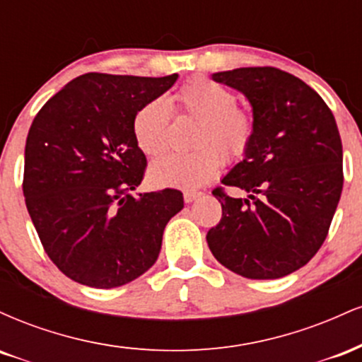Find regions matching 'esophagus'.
<instances>
[{
	"mask_svg": "<svg viewBox=\"0 0 362 362\" xmlns=\"http://www.w3.org/2000/svg\"><path fill=\"white\" fill-rule=\"evenodd\" d=\"M197 197H201V192H194V190H187V192H184V201L187 204H190V202L195 201Z\"/></svg>",
	"mask_w": 362,
	"mask_h": 362,
	"instance_id": "esophagus-1",
	"label": "esophagus"
}]
</instances>
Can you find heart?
<instances>
[{
	"label": "heart",
	"instance_id": "b5f03b06",
	"mask_svg": "<svg viewBox=\"0 0 362 362\" xmlns=\"http://www.w3.org/2000/svg\"><path fill=\"white\" fill-rule=\"evenodd\" d=\"M178 114L197 120L192 153H172L148 170L151 184L173 189H197L214 177L223 163H235L250 148L255 120L236 107L233 91L209 78H192L172 97ZM132 134L146 156H158L168 146L170 110L163 98L144 103L132 119Z\"/></svg>",
	"mask_w": 362,
	"mask_h": 362
}]
</instances>
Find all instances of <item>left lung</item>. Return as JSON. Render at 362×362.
<instances>
[{"label": "left lung", "instance_id": "left-lung-1", "mask_svg": "<svg viewBox=\"0 0 362 362\" xmlns=\"http://www.w3.org/2000/svg\"><path fill=\"white\" fill-rule=\"evenodd\" d=\"M252 105L255 134L223 184L247 199L213 190L221 202L207 245L219 264L247 279H279L313 259L342 194V141L334 114L305 81L277 68L214 73Z\"/></svg>", "mask_w": 362, "mask_h": 362}]
</instances>
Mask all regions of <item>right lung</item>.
Returning <instances> with one entry per match:
<instances>
[{"mask_svg": "<svg viewBox=\"0 0 362 362\" xmlns=\"http://www.w3.org/2000/svg\"><path fill=\"white\" fill-rule=\"evenodd\" d=\"M177 78L86 73L35 115L25 144V204L45 253L69 279L119 288L156 262L184 197L175 189L131 194L146 167L132 119Z\"/></svg>", "mask_w": 362, "mask_h": 362, "instance_id": "obj_1", "label": "right lung"}]
</instances>
